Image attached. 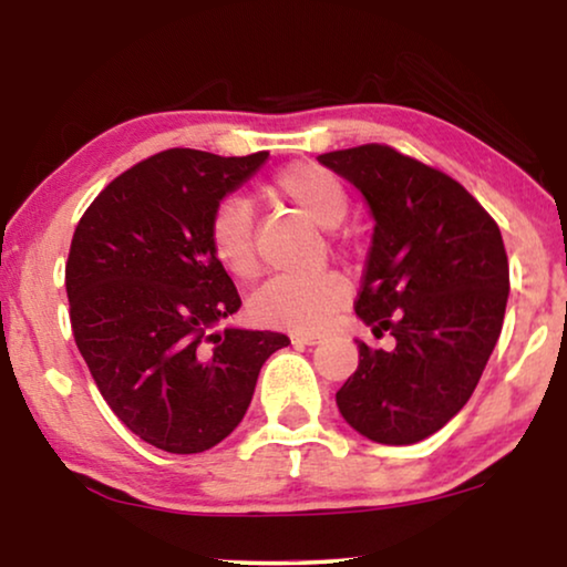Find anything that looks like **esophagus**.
Segmentation results:
<instances>
[{
  "mask_svg": "<svg viewBox=\"0 0 567 567\" xmlns=\"http://www.w3.org/2000/svg\"><path fill=\"white\" fill-rule=\"evenodd\" d=\"M320 336H315V332H291V343L293 346H317L320 343Z\"/></svg>",
  "mask_w": 567,
  "mask_h": 567,
  "instance_id": "1",
  "label": "esophagus"
}]
</instances>
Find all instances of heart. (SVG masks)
<instances>
[{
    "label": "heart",
    "instance_id": "heart-1",
    "mask_svg": "<svg viewBox=\"0 0 567 567\" xmlns=\"http://www.w3.org/2000/svg\"><path fill=\"white\" fill-rule=\"evenodd\" d=\"M268 190L289 200L324 229L338 227L348 214V190L332 169L297 162L274 175ZM208 247L229 276L250 281L258 274L252 216L243 200H224L208 221ZM348 301V284L338 274L278 276L252 297V315L262 324L312 332L328 324Z\"/></svg>",
    "mask_w": 567,
    "mask_h": 567
}]
</instances>
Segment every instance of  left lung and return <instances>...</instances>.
Segmentation results:
<instances>
[{
    "instance_id": "1",
    "label": "left lung",
    "mask_w": 567,
    "mask_h": 567,
    "mask_svg": "<svg viewBox=\"0 0 567 567\" xmlns=\"http://www.w3.org/2000/svg\"><path fill=\"white\" fill-rule=\"evenodd\" d=\"M367 196L374 239L355 315L390 332L392 351L359 340L340 415L377 444H415L452 421L498 343L508 258L498 224L441 169L386 144L317 157Z\"/></svg>"
}]
</instances>
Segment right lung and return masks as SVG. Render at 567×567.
Returning <instances> with one entry per match:
<instances>
[{
  "label": "right lung",
  "mask_w": 567,
  "mask_h": 567,
  "mask_svg": "<svg viewBox=\"0 0 567 567\" xmlns=\"http://www.w3.org/2000/svg\"><path fill=\"white\" fill-rule=\"evenodd\" d=\"M266 157L152 154L107 183L74 229V343L118 421L162 452L198 454L227 439L260 367L289 346L281 332L214 330L243 299L208 247V221Z\"/></svg>",
  "instance_id": "1"
}]
</instances>
